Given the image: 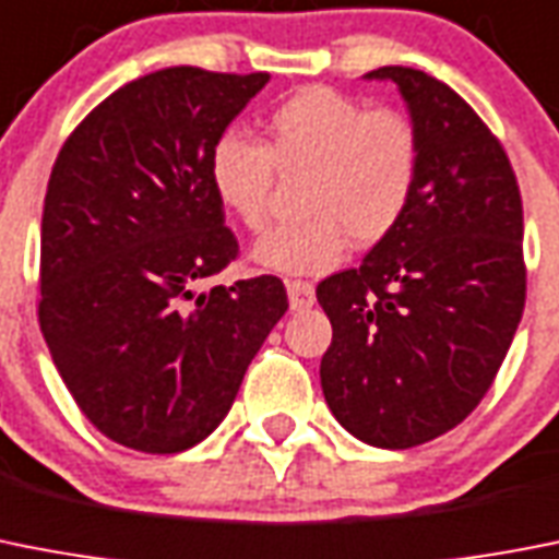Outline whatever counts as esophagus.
I'll return each instance as SVG.
<instances>
[{"label": "esophagus", "mask_w": 559, "mask_h": 559, "mask_svg": "<svg viewBox=\"0 0 559 559\" xmlns=\"http://www.w3.org/2000/svg\"><path fill=\"white\" fill-rule=\"evenodd\" d=\"M287 295H289V307L293 309H307L316 304V287L309 281H287Z\"/></svg>", "instance_id": "esophagus-1"}]
</instances>
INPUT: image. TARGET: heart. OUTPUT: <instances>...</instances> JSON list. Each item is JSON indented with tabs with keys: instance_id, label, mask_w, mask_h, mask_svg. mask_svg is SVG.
Returning <instances> with one entry per match:
<instances>
[{
	"instance_id": "obj_1",
	"label": "heart",
	"mask_w": 559,
	"mask_h": 559,
	"mask_svg": "<svg viewBox=\"0 0 559 559\" xmlns=\"http://www.w3.org/2000/svg\"><path fill=\"white\" fill-rule=\"evenodd\" d=\"M275 176H304L298 218L255 243V261L275 272H323L346 241L369 250L409 213L420 178V135L397 107H364L326 84L304 87L266 116V142L224 130L210 150V185L233 218L264 229Z\"/></svg>"
}]
</instances>
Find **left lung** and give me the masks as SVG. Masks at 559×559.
<instances>
[{
  "label": "left lung",
  "instance_id": "8db88e82",
  "mask_svg": "<svg viewBox=\"0 0 559 559\" xmlns=\"http://www.w3.org/2000/svg\"><path fill=\"white\" fill-rule=\"evenodd\" d=\"M401 87L420 135V178L401 227L316 295L332 323L321 386L369 447L409 449L463 424L495 383L526 307L523 201L489 124L415 68Z\"/></svg>",
  "mask_w": 559,
  "mask_h": 559
}]
</instances>
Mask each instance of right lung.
I'll list each match as a JSON object with an SVG mask.
<instances>
[{
  "label": "right lung",
  "instance_id": "obj_1",
  "mask_svg": "<svg viewBox=\"0 0 559 559\" xmlns=\"http://www.w3.org/2000/svg\"><path fill=\"white\" fill-rule=\"evenodd\" d=\"M266 79L147 73L93 107L50 170L41 335L82 415L135 452L207 438L289 307L275 275L204 289L238 258L210 150Z\"/></svg>",
  "mask_w": 559,
  "mask_h": 559
}]
</instances>
